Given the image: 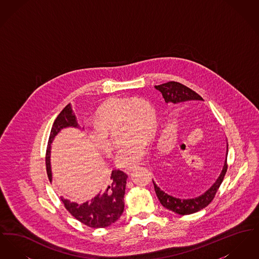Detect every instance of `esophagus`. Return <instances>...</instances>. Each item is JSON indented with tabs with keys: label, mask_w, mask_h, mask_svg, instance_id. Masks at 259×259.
Listing matches in <instances>:
<instances>
[{
	"label": "esophagus",
	"mask_w": 259,
	"mask_h": 259,
	"mask_svg": "<svg viewBox=\"0 0 259 259\" xmlns=\"http://www.w3.org/2000/svg\"><path fill=\"white\" fill-rule=\"evenodd\" d=\"M135 169L136 167H131V168H128V169H126V170H125V172H126L127 175H130V174L133 172Z\"/></svg>",
	"instance_id": "1"
}]
</instances>
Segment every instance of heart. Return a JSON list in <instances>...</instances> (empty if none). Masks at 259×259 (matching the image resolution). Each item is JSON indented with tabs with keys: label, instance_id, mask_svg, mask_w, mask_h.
<instances>
[{
	"label": "heart",
	"instance_id": "obj_1",
	"mask_svg": "<svg viewBox=\"0 0 259 259\" xmlns=\"http://www.w3.org/2000/svg\"><path fill=\"white\" fill-rule=\"evenodd\" d=\"M157 113L148 100L135 97H117L105 102L95 114V125L88 130L93 147L111 155L113 144L110 132L119 127L125 141L118 150L115 163L120 168H131L143 160L149 142L157 130Z\"/></svg>",
	"mask_w": 259,
	"mask_h": 259
}]
</instances>
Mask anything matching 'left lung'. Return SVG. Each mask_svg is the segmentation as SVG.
Wrapping results in <instances>:
<instances>
[{"label":"left lung","instance_id":"1","mask_svg":"<svg viewBox=\"0 0 259 259\" xmlns=\"http://www.w3.org/2000/svg\"><path fill=\"white\" fill-rule=\"evenodd\" d=\"M155 88L158 91H160L166 103L172 104V105H178V104L184 103L186 101H191V100L203 101V98L195 91L177 81H168L166 83H162L160 85H155ZM227 153H228V145H227V151H226V158L224 161V165H223L221 175L207 191H205L203 194H201L197 197L191 198V199L174 197L165 193L163 190H161L156 184L152 181L155 193L160 201L161 205L166 209H170L181 215L191 214L199 211L200 209L206 208L213 200L215 193L218 192V189L222 185L224 176L227 171V167H228Z\"/></svg>","mask_w":259,"mask_h":259}]
</instances>
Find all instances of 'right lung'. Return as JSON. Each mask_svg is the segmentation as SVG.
I'll return each instance as SVG.
<instances>
[{"mask_svg":"<svg viewBox=\"0 0 259 259\" xmlns=\"http://www.w3.org/2000/svg\"><path fill=\"white\" fill-rule=\"evenodd\" d=\"M78 127L75 115L67 105L56 117L50 131V139L46 154L47 172L50 182L52 180L50 168V145L60 130L66 127ZM128 176L120 170H113L103 190L91 200L82 204L71 202L61 197L66 209L76 219L91 228H105L116 222L122 214L124 209V194L126 180Z\"/></svg>","mask_w":259,"mask_h":259,"instance_id":"obj_1","label":"right lung"}]
</instances>
